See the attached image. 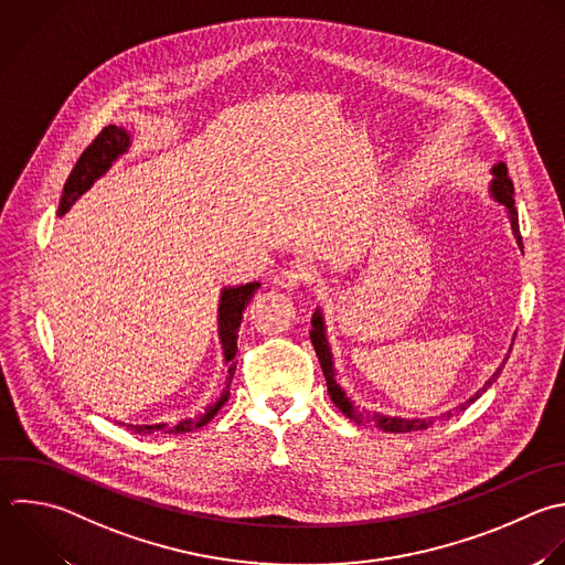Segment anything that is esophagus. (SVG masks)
Returning a JSON list of instances; mask_svg holds the SVG:
<instances>
[{"mask_svg":"<svg viewBox=\"0 0 565 565\" xmlns=\"http://www.w3.org/2000/svg\"><path fill=\"white\" fill-rule=\"evenodd\" d=\"M302 282H305V276L300 271H296V269H282V271H278L274 276V285L280 287V289H289V291L291 289H300Z\"/></svg>","mask_w":565,"mask_h":565,"instance_id":"obj_1","label":"esophagus"}]
</instances>
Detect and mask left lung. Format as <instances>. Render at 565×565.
<instances>
[{"label":"left lung","instance_id":"obj_1","mask_svg":"<svg viewBox=\"0 0 565 565\" xmlns=\"http://www.w3.org/2000/svg\"><path fill=\"white\" fill-rule=\"evenodd\" d=\"M490 172H492V181H490L488 192H490V196H492L497 203H501V205L505 207L508 218H510L512 234H514V238H516L519 249L523 252L521 234H519V218H516L514 199H512V196H514V188H512V181L508 179V170H505V166L499 161V163L492 166ZM309 338H311V344H313V349H316L318 362H320V366H322V373H324V380H327V391H329L333 404H335L349 419H353L355 424H364V426H371V428H380V430H384V433L424 430V428L433 426L437 419H448V417H452L455 413L466 411L477 397H481V393L488 391V386L499 377V373H501V369H503V364H505V360H503L501 366L486 380V384H483L470 399H466L463 404H459V406L452 408V411L441 413L439 417H417V419H415V417H391V415H382V413H369V411H364V408L360 411V408L351 402V397H347V393L342 391V386L338 384V380H335V366H333V353H331V347H329V340H327V324H324V316H322V309H320V307H318L316 313L311 316V331H309Z\"/></svg>","mask_w":565,"mask_h":565}]
</instances>
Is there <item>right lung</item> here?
Instances as JSON below:
<instances>
[{"label":"right lung","instance_id":"right-lung-1","mask_svg":"<svg viewBox=\"0 0 565 565\" xmlns=\"http://www.w3.org/2000/svg\"><path fill=\"white\" fill-rule=\"evenodd\" d=\"M132 146V135L126 128L119 126H108L102 130V135L84 150V154L79 157L77 166L73 168L66 185H64V194L60 201V216H64L79 199L82 194H86L95 181H99L110 168L113 163L124 157ZM260 287V282H247V285H236V287H223L221 291V300H218V340L223 347V358L227 364V377H225V388L221 393V397L210 404L205 408V413H201L199 417H185L181 422H177L174 426L170 424H124L128 426V430L139 433V435H150V433H190L194 428L205 426L218 411L221 406L230 399V386H232V377L236 371V351H238V329L243 322V311L249 305V300L254 298L256 289Z\"/></svg>","mask_w":565,"mask_h":565}]
</instances>
